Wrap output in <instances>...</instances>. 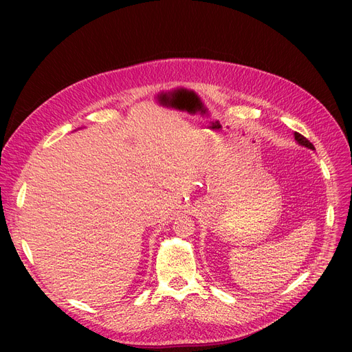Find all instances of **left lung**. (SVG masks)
I'll return each mask as SVG.
<instances>
[{
	"instance_id": "1",
	"label": "left lung",
	"mask_w": 352,
	"mask_h": 352,
	"mask_svg": "<svg viewBox=\"0 0 352 352\" xmlns=\"http://www.w3.org/2000/svg\"><path fill=\"white\" fill-rule=\"evenodd\" d=\"M294 137H295V140H297V142L298 144H301V145H304V146H307V148H309V150H316V148H314V145L304 137V135H301L300 133H295L294 134Z\"/></svg>"
}]
</instances>
